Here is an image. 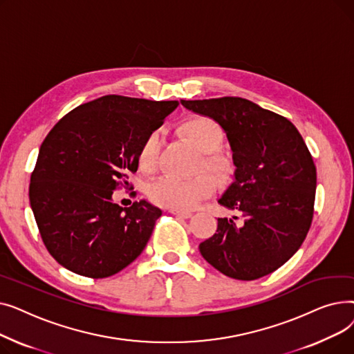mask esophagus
<instances>
[{
	"mask_svg": "<svg viewBox=\"0 0 354 354\" xmlns=\"http://www.w3.org/2000/svg\"><path fill=\"white\" fill-rule=\"evenodd\" d=\"M171 214L176 215V216H180V218H185L188 219L192 216V212H188V211H178V209H171Z\"/></svg>",
	"mask_w": 354,
	"mask_h": 354,
	"instance_id": "1",
	"label": "esophagus"
}]
</instances>
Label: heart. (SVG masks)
I'll return each instance as SVG.
<instances>
[{"label":"heart","instance_id":"obj_1","mask_svg":"<svg viewBox=\"0 0 354 354\" xmlns=\"http://www.w3.org/2000/svg\"><path fill=\"white\" fill-rule=\"evenodd\" d=\"M180 130L198 151L205 153L203 155V165L207 169L219 180L228 182L235 172V167L228 156L218 152L225 142V132L222 126L211 118L195 116L185 120L180 124ZM160 146L162 135L158 129L151 130L143 138L136 155L138 165L142 171L151 172L155 169ZM215 179L207 172H202L189 179L163 175L149 185L147 194L149 198L160 207L188 211L195 208L202 199L211 196L215 192Z\"/></svg>","mask_w":354,"mask_h":354}]
</instances>
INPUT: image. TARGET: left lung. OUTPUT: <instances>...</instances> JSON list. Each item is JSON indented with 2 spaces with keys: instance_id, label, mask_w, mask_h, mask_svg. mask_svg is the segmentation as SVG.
Masks as SVG:
<instances>
[{
  "instance_id": "obj_1",
  "label": "left lung",
  "mask_w": 354,
  "mask_h": 354,
  "mask_svg": "<svg viewBox=\"0 0 354 354\" xmlns=\"http://www.w3.org/2000/svg\"><path fill=\"white\" fill-rule=\"evenodd\" d=\"M216 120L232 149L235 180L219 199L244 218H218L216 232L199 244L207 261L235 280L251 281L286 264L310 230L317 172L297 127L243 97L180 100Z\"/></svg>"
}]
</instances>
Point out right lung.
I'll list each match as a JSON object with an SVG mask.
<instances>
[{
  "label": "right lung",
  "instance_id": "right-lung-1",
  "mask_svg": "<svg viewBox=\"0 0 354 354\" xmlns=\"http://www.w3.org/2000/svg\"><path fill=\"white\" fill-rule=\"evenodd\" d=\"M107 95L62 118L40 146L30 180V205L43 243L64 268L88 278L122 271L142 254L162 211L147 201L122 208L111 201L133 189L138 149L178 107Z\"/></svg>",
  "mask_w": 354,
  "mask_h": 354
}]
</instances>
